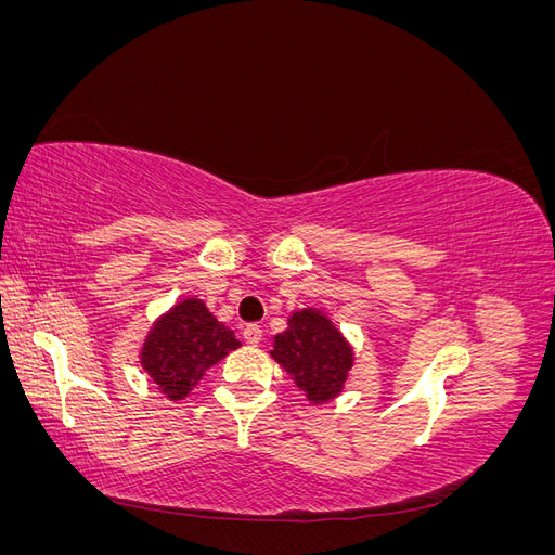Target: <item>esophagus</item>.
I'll return each instance as SVG.
<instances>
[{
  "label": "esophagus",
  "instance_id": "34e87169",
  "mask_svg": "<svg viewBox=\"0 0 555 555\" xmlns=\"http://www.w3.org/2000/svg\"><path fill=\"white\" fill-rule=\"evenodd\" d=\"M243 338L247 345H259L263 338V328L259 324H247L243 328Z\"/></svg>",
  "mask_w": 555,
  "mask_h": 555
}]
</instances>
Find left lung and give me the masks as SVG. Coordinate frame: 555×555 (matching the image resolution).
<instances>
[{
    "label": "left lung",
    "mask_w": 555,
    "mask_h": 555,
    "mask_svg": "<svg viewBox=\"0 0 555 555\" xmlns=\"http://www.w3.org/2000/svg\"><path fill=\"white\" fill-rule=\"evenodd\" d=\"M271 357L292 375L312 405L340 396L354 365V349L331 319L314 308L289 317L287 331L275 335Z\"/></svg>",
    "instance_id": "8db88e82"
}]
</instances>
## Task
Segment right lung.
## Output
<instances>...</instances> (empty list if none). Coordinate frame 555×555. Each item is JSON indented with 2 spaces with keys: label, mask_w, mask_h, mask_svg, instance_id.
<instances>
[{
  "label": "right lung",
  "mask_w": 555,
  "mask_h": 555,
  "mask_svg": "<svg viewBox=\"0 0 555 555\" xmlns=\"http://www.w3.org/2000/svg\"><path fill=\"white\" fill-rule=\"evenodd\" d=\"M241 340L217 322L201 298H182L150 326L141 365L169 400H182L208 367L222 361Z\"/></svg>",
  "instance_id": "obj_1"
}]
</instances>
